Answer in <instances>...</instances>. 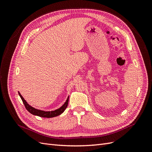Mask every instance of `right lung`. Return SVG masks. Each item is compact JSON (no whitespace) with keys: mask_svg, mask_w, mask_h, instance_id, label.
Returning a JSON list of instances; mask_svg holds the SVG:
<instances>
[{"mask_svg":"<svg viewBox=\"0 0 152 152\" xmlns=\"http://www.w3.org/2000/svg\"><path fill=\"white\" fill-rule=\"evenodd\" d=\"M18 94H19L21 99H22V102H23V103L26 109L28 110V111L30 113L34 115H37V116L41 117H45V118L54 117L59 115H61L64 111H65V110L67 106H68V99H69V97H68L65 104H64L61 107H60L56 110H54V111L45 112V111H42V110L35 109V108L31 107L30 105H29L28 103H27V102L24 99V98H23V96L21 95V94L19 93V92H18Z\"/></svg>","mask_w":152,"mask_h":152,"instance_id":"add662e5","label":"right lung"}]
</instances>
